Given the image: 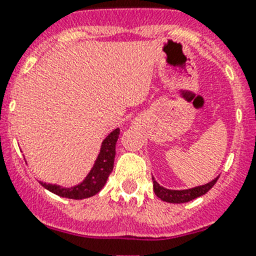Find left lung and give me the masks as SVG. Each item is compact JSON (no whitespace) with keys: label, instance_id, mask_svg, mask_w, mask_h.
Wrapping results in <instances>:
<instances>
[{"label":"left lung","instance_id":"1","mask_svg":"<svg viewBox=\"0 0 256 256\" xmlns=\"http://www.w3.org/2000/svg\"><path fill=\"white\" fill-rule=\"evenodd\" d=\"M219 177L214 178L212 182L207 183V184L198 186V187L190 188V190H167L164 188L162 186H160L158 183L154 180V178L152 177V182H154V190L156 193V196L158 198H161L162 200L168 203H186L190 202V200H194V198L200 197V196L206 194L214 184L218 180Z\"/></svg>","mask_w":256,"mask_h":256}]
</instances>
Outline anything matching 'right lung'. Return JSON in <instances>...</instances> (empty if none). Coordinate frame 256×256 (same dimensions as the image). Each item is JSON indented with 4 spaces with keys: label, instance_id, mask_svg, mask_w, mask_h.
<instances>
[{
    "label": "right lung",
    "instance_id": "right-lung-1",
    "mask_svg": "<svg viewBox=\"0 0 256 256\" xmlns=\"http://www.w3.org/2000/svg\"><path fill=\"white\" fill-rule=\"evenodd\" d=\"M120 135V128H115L112 132L108 135V138L102 141V150L95 161L94 167L89 172L85 180L78 186H74L72 188H64L56 184H49V183L40 182V184L46 190H50L52 193L56 196H60L64 198H70V200H82V198H89L92 196L96 194L102 190L104 184L106 183L108 177L112 174L114 168V158H115V144Z\"/></svg>",
    "mask_w": 256,
    "mask_h": 256
}]
</instances>
